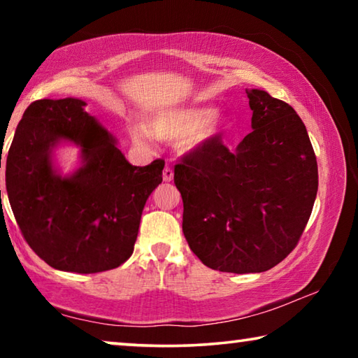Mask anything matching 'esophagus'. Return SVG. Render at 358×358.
<instances>
[{"mask_svg": "<svg viewBox=\"0 0 358 358\" xmlns=\"http://www.w3.org/2000/svg\"><path fill=\"white\" fill-rule=\"evenodd\" d=\"M162 178H164V181H172L173 180V171L169 166H166L164 171H162Z\"/></svg>", "mask_w": 358, "mask_h": 358, "instance_id": "esophagus-1", "label": "esophagus"}]
</instances>
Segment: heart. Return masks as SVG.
I'll return each mask as SVG.
<instances>
[{
	"label": "heart",
	"mask_w": 358,
	"mask_h": 358,
	"mask_svg": "<svg viewBox=\"0 0 358 358\" xmlns=\"http://www.w3.org/2000/svg\"><path fill=\"white\" fill-rule=\"evenodd\" d=\"M232 126L229 115L215 112L210 106H178L151 115L145 126H132L131 137L141 147H148L151 138L177 142L181 153L191 155L227 134Z\"/></svg>",
	"instance_id": "heart-1"
}]
</instances>
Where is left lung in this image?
Here are the masks:
<instances>
[{
    "label": "left lung",
    "instance_id": "1",
    "mask_svg": "<svg viewBox=\"0 0 358 358\" xmlns=\"http://www.w3.org/2000/svg\"><path fill=\"white\" fill-rule=\"evenodd\" d=\"M251 128L234 151L221 142L183 157L173 181L183 234L203 265L260 273L299 243L317 194V161L301 118L284 101L246 90Z\"/></svg>",
    "mask_w": 358,
    "mask_h": 358
}]
</instances>
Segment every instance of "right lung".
<instances>
[{
	"label": "right lung",
	"mask_w": 358,
	"mask_h": 358,
	"mask_svg": "<svg viewBox=\"0 0 358 358\" xmlns=\"http://www.w3.org/2000/svg\"><path fill=\"white\" fill-rule=\"evenodd\" d=\"M77 98L28 106L6 159V191L23 238L44 262L99 273L131 257L164 161L129 164L117 138ZM63 141L81 150V166L69 176L52 164V150Z\"/></svg>",
	"instance_id": "add662e5"
}]
</instances>
